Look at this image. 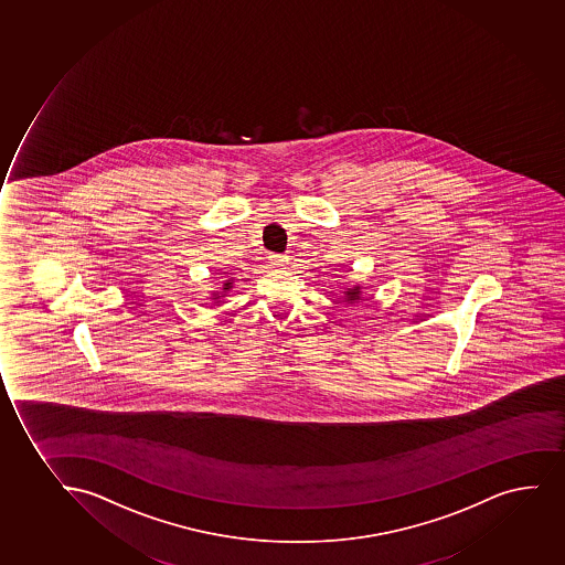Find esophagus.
Here are the masks:
<instances>
[{"label": "esophagus", "instance_id": "1", "mask_svg": "<svg viewBox=\"0 0 565 565\" xmlns=\"http://www.w3.org/2000/svg\"><path fill=\"white\" fill-rule=\"evenodd\" d=\"M269 259H271V264L273 266H282V264H285V256H280V254H271V256H269Z\"/></svg>", "mask_w": 565, "mask_h": 565}]
</instances>
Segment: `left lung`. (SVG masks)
<instances>
[{
    "mask_svg": "<svg viewBox=\"0 0 565 565\" xmlns=\"http://www.w3.org/2000/svg\"><path fill=\"white\" fill-rule=\"evenodd\" d=\"M360 286H354V288H349V292H347V301H356V299H360Z\"/></svg>",
    "mask_w": 565,
    "mask_h": 565,
    "instance_id": "left-lung-1",
    "label": "left lung"
}]
</instances>
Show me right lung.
Listing matches in <instances>:
<instances>
[{
    "instance_id": "obj_1",
    "label": "right lung",
    "mask_w": 565,
    "mask_h": 565,
    "mask_svg": "<svg viewBox=\"0 0 565 565\" xmlns=\"http://www.w3.org/2000/svg\"><path fill=\"white\" fill-rule=\"evenodd\" d=\"M230 288H232V282H224V286H222V292L226 294L227 290H230ZM224 294H222V296H224ZM222 296L218 292H214V301H218V299H221Z\"/></svg>"
}]
</instances>
